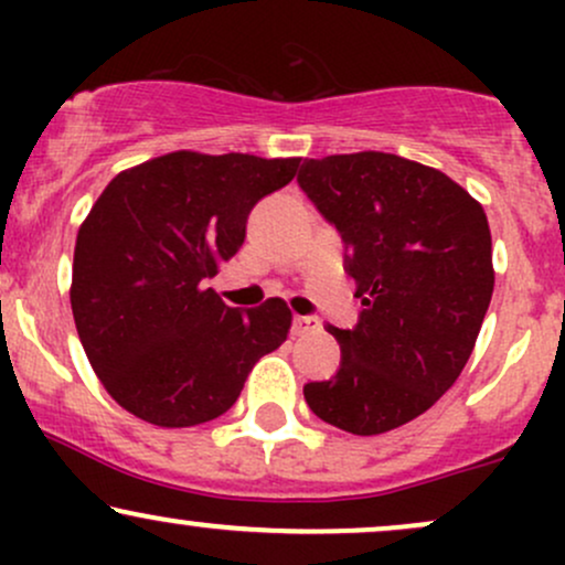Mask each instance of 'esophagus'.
Returning <instances> with one entry per match:
<instances>
[{
	"label": "esophagus",
	"instance_id": "34e87169",
	"mask_svg": "<svg viewBox=\"0 0 565 565\" xmlns=\"http://www.w3.org/2000/svg\"><path fill=\"white\" fill-rule=\"evenodd\" d=\"M291 332L297 337L321 332V321L316 319V316H295V319H291Z\"/></svg>",
	"mask_w": 565,
	"mask_h": 565
}]
</instances>
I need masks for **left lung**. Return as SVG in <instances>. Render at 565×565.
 <instances>
[{"instance_id": "8db88e82", "label": "left lung", "mask_w": 565, "mask_h": 565, "mask_svg": "<svg viewBox=\"0 0 565 565\" xmlns=\"http://www.w3.org/2000/svg\"><path fill=\"white\" fill-rule=\"evenodd\" d=\"M297 183L345 242L361 297L353 329L327 327L342 359L308 382L323 423L380 436L427 412L462 374L494 291L483 206L444 172L361 151L308 159Z\"/></svg>"}]
</instances>
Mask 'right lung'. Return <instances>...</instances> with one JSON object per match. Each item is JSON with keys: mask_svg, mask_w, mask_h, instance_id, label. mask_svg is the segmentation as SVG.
<instances>
[{"mask_svg": "<svg viewBox=\"0 0 565 565\" xmlns=\"http://www.w3.org/2000/svg\"><path fill=\"white\" fill-rule=\"evenodd\" d=\"M297 167L174 151L119 172L95 201L76 236L71 310L97 380L129 414L159 427L210 423L287 340V302L231 308L206 278L244 244L252 206Z\"/></svg>", "mask_w": 565, "mask_h": 565, "instance_id": "right-lung-1", "label": "right lung"}]
</instances>
